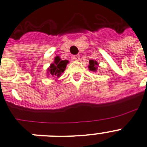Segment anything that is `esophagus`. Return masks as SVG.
I'll use <instances>...</instances> for the list:
<instances>
[{
    "label": "esophagus",
    "instance_id": "1",
    "mask_svg": "<svg viewBox=\"0 0 147 147\" xmlns=\"http://www.w3.org/2000/svg\"><path fill=\"white\" fill-rule=\"evenodd\" d=\"M72 60L74 61H78L80 60V56L79 55H74L72 57Z\"/></svg>",
    "mask_w": 147,
    "mask_h": 147
}]
</instances>
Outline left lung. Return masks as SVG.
<instances>
[{
  "label": "left lung",
  "instance_id": "left-lung-1",
  "mask_svg": "<svg viewBox=\"0 0 147 147\" xmlns=\"http://www.w3.org/2000/svg\"><path fill=\"white\" fill-rule=\"evenodd\" d=\"M98 63L96 61H94V60H90L89 61V66L88 68L90 71H93V72H96L97 71V69H98Z\"/></svg>",
  "mask_w": 147,
  "mask_h": 147
}]
</instances>
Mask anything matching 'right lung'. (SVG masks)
<instances>
[{
  "instance_id": "add662e5",
  "label": "right lung",
  "mask_w": 147,
  "mask_h": 147,
  "mask_svg": "<svg viewBox=\"0 0 147 147\" xmlns=\"http://www.w3.org/2000/svg\"><path fill=\"white\" fill-rule=\"evenodd\" d=\"M68 63L69 61L67 60H61L59 56H56L53 63H51L50 67L47 69V76H52L59 78L66 69Z\"/></svg>"
}]
</instances>
